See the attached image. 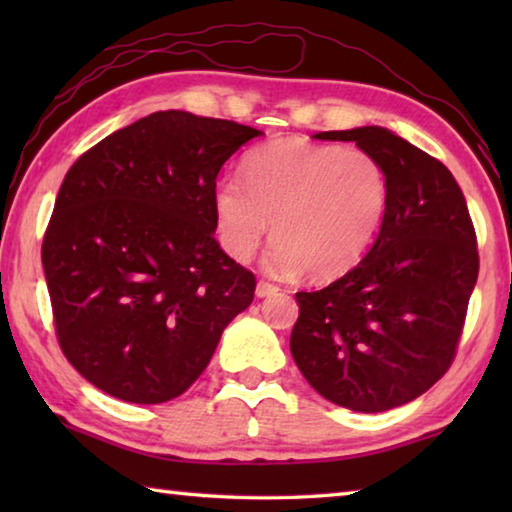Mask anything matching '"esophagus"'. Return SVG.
Here are the masks:
<instances>
[{
    "mask_svg": "<svg viewBox=\"0 0 512 512\" xmlns=\"http://www.w3.org/2000/svg\"><path fill=\"white\" fill-rule=\"evenodd\" d=\"M277 291V287L275 284H268V282H257V287H255V296L257 298H268V296H273V293Z\"/></svg>",
    "mask_w": 512,
    "mask_h": 512,
    "instance_id": "1",
    "label": "esophagus"
}]
</instances>
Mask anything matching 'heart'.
I'll list each match as a JSON object with an SVG mask.
<instances>
[{"instance_id": "1", "label": "heart", "mask_w": 512, "mask_h": 512, "mask_svg": "<svg viewBox=\"0 0 512 512\" xmlns=\"http://www.w3.org/2000/svg\"><path fill=\"white\" fill-rule=\"evenodd\" d=\"M244 178L225 176L214 187L216 235L225 253L248 262L273 216L264 268L275 277L348 273L377 239L391 201L384 164L354 146L268 142L248 153Z\"/></svg>"}]
</instances>
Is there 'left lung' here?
<instances>
[{
	"label": "left lung",
	"instance_id": "obj_1",
	"mask_svg": "<svg viewBox=\"0 0 512 512\" xmlns=\"http://www.w3.org/2000/svg\"><path fill=\"white\" fill-rule=\"evenodd\" d=\"M384 164L391 201L368 255L320 291L296 293L291 354L318 395L381 413L427 393L452 366L479 275L474 225L443 162L381 126L316 133Z\"/></svg>",
	"mask_w": 512,
	"mask_h": 512
}]
</instances>
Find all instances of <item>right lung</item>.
<instances>
[{
    "label": "right lung",
    "mask_w": 512,
    "mask_h": 512,
    "mask_svg": "<svg viewBox=\"0 0 512 512\" xmlns=\"http://www.w3.org/2000/svg\"><path fill=\"white\" fill-rule=\"evenodd\" d=\"M259 135L153 112L67 171L42 266L60 348L103 393L133 404L183 395L253 302L255 275L214 239L212 196L223 164Z\"/></svg>",
    "instance_id": "1"
}]
</instances>
